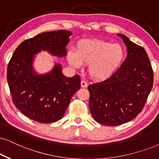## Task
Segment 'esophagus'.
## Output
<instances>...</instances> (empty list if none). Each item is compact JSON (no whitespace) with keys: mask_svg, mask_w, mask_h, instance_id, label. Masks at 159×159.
Segmentation results:
<instances>
[{"mask_svg":"<svg viewBox=\"0 0 159 159\" xmlns=\"http://www.w3.org/2000/svg\"><path fill=\"white\" fill-rule=\"evenodd\" d=\"M81 87H83V88H86V86H87V84H86V81H81Z\"/></svg>","mask_w":159,"mask_h":159,"instance_id":"obj_1","label":"esophagus"}]
</instances>
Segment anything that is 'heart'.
I'll return each instance as SVG.
<instances>
[{
    "label": "heart",
    "mask_w": 159,
    "mask_h": 159,
    "mask_svg": "<svg viewBox=\"0 0 159 159\" xmlns=\"http://www.w3.org/2000/svg\"><path fill=\"white\" fill-rule=\"evenodd\" d=\"M125 56L124 48L120 44L99 39H84L76 46V53L70 51L67 60L74 67L88 65L90 78L102 81L109 78L123 62Z\"/></svg>",
    "instance_id": "obj_1"
}]
</instances>
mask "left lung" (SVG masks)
<instances>
[{
  "label": "left lung",
  "instance_id": "1",
  "mask_svg": "<svg viewBox=\"0 0 159 159\" xmlns=\"http://www.w3.org/2000/svg\"><path fill=\"white\" fill-rule=\"evenodd\" d=\"M127 57L105 81L88 86L89 110L95 121L115 126L132 120L142 111L153 84V72L145 50L121 34Z\"/></svg>",
  "mask_w": 159,
  "mask_h": 159
}]
</instances>
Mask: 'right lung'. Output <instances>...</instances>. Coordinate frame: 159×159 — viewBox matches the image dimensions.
I'll return each mask as SVG.
<instances>
[{
  "label": "right lung",
  "instance_id": "add662e5",
  "mask_svg": "<svg viewBox=\"0 0 159 159\" xmlns=\"http://www.w3.org/2000/svg\"><path fill=\"white\" fill-rule=\"evenodd\" d=\"M72 32L65 30L44 32L18 45L7 67V81L12 101L24 115L41 123L55 122L65 114L70 100L81 87L78 75L67 77L55 63L51 71L39 74L33 67L42 51L65 57Z\"/></svg>",
  "mask_w": 159,
  "mask_h": 159
}]
</instances>
